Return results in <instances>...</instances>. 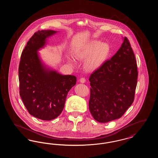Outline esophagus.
Returning <instances> with one entry per match:
<instances>
[{"mask_svg": "<svg viewBox=\"0 0 158 158\" xmlns=\"http://www.w3.org/2000/svg\"><path fill=\"white\" fill-rule=\"evenodd\" d=\"M79 82L83 83H85L86 82V79H85V78H83V77H82V78H81V79H79Z\"/></svg>", "mask_w": 158, "mask_h": 158, "instance_id": "esophagus-1", "label": "esophagus"}]
</instances>
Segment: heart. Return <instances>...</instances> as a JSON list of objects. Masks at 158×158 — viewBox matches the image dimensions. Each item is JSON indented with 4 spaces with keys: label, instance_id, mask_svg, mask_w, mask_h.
<instances>
[{
    "label": "heart",
    "instance_id": "heart-1",
    "mask_svg": "<svg viewBox=\"0 0 158 158\" xmlns=\"http://www.w3.org/2000/svg\"><path fill=\"white\" fill-rule=\"evenodd\" d=\"M109 45L98 40H94L76 47L73 52L75 58L85 60L84 68L88 72H94L104 63L109 53ZM69 62L74 64V60L69 59Z\"/></svg>",
    "mask_w": 158,
    "mask_h": 158
}]
</instances>
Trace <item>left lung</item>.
I'll use <instances>...</instances> for the list:
<instances>
[{"instance_id": "1", "label": "left lung", "mask_w": 158, "mask_h": 158, "mask_svg": "<svg viewBox=\"0 0 158 158\" xmlns=\"http://www.w3.org/2000/svg\"><path fill=\"white\" fill-rule=\"evenodd\" d=\"M118 52L89 77V111L99 123L120 118L133 102L137 81L135 56L126 37Z\"/></svg>"}]
</instances>
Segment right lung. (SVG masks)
<instances>
[{"instance_id": "right-lung-1", "label": "right lung", "mask_w": 158, "mask_h": 158, "mask_svg": "<svg viewBox=\"0 0 158 158\" xmlns=\"http://www.w3.org/2000/svg\"><path fill=\"white\" fill-rule=\"evenodd\" d=\"M57 32H35L23 49L19 66L20 96L31 115L42 120H52L60 115L69 91L76 83L75 76L61 75L45 64L38 53Z\"/></svg>"}]
</instances>
